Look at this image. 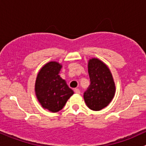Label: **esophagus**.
<instances>
[{
  "instance_id": "34e87169",
  "label": "esophagus",
  "mask_w": 146,
  "mask_h": 146,
  "mask_svg": "<svg viewBox=\"0 0 146 146\" xmlns=\"http://www.w3.org/2000/svg\"><path fill=\"white\" fill-rule=\"evenodd\" d=\"M74 92H76V94H80V91L79 89H78V88L75 89Z\"/></svg>"
}]
</instances>
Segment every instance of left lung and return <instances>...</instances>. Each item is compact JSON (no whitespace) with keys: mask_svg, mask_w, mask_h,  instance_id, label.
Listing matches in <instances>:
<instances>
[{"mask_svg":"<svg viewBox=\"0 0 146 146\" xmlns=\"http://www.w3.org/2000/svg\"><path fill=\"white\" fill-rule=\"evenodd\" d=\"M90 85L84 92V99L91 110H101L113 99L115 85L110 69L99 59L92 58L88 62Z\"/></svg>","mask_w":146,"mask_h":146,"instance_id":"8db88e82","label":"left lung"}]
</instances>
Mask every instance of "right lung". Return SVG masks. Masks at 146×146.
<instances>
[{
  "label": "right lung",
  "instance_id": "right-lung-1",
  "mask_svg": "<svg viewBox=\"0 0 146 146\" xmlns=\"http://www.w3.org/2000/svg\"><path fill=\"white\" fill-rule=\"evenodd\" d=\"M61 67L56 61L46 64L38 73L35 84V92L40 104L42 108L53 113L62 109L74 93L59 75Z\"/></svg>",
  "mask_w": 146,
  "mask_h": 146
}]
</instances>
